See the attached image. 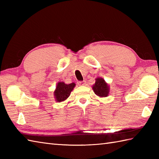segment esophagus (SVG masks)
Instances as JSON below:
<instances>
[{
  "label": "esophagus",
  "mask_w": 159,
  "mask_h": 159,
  "mask_svg": "<svg viewBox=\"0 0 159 159\" xmlns=\"http://www.w3.org/2000/svg\"><path fill=\"white\" fill-rule=\"evenodd\" d=\"M77 83L79 86H83V85H85V81H79V82H78Z\"/></svg>",
  "instance_id": "1"
}]
</instances>
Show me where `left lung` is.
Returning a JSON list of instances; mask_svg holds the SVG:
<instances>
[{
  "mask_svg": "<svg viewBox=\"0 0 159 159\" xmlns=\"http://www.w3.org/2000/svg\"><path fill=\"white\" fill-rule=\"evenodd\" d=\"M92 89L97 96L102 98L108 96L109 93V86L102 78H97Z\"/></svg>",
  "mask_w": 159,
  "mask_h": 159,
  "instance_id": "obj_1",
  "label": "left lung"
}]
</instances>
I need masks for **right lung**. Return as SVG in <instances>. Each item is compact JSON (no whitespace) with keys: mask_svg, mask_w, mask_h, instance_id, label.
Returning a JSON list of instances; mask_svg holds the SVG:
<instances>
[{"mask_svg":"<svg viewBox=\"0 0 159 159\" xmlns=\"http://www.w3.org/2000/svg\"><path fill=\"white\" fill-rule=\"evenodd\" d=\"M76 84L72 83L70 84H66L63 82H59L57 83L56 89L54 92L55 100L57 102H61L66 100L70 95L71 92L73 90Z\"/></svg>","mask_w":159,"mask_h":159,"instance_id":"obj_1","label":"right lung"}]
</instances>
